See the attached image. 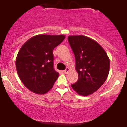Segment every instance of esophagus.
Wrapping results in <instances>:
<instances>
[{"mask_svg": "<svg viewBox=\"0 0 127 127\" xmlns=\"http://www.w3.org/2000/svg\"><path fill=\"white\" fill-rule=\"evenodd\" d=\"M70 71V69L69 68V67H67L66 69H65L64 70V72L65 73H68L69 71Z\"/></svg>", "mask_w": 127, "mask_h": 127, "instance_id": "obj_1", "label": "esophagus"}]
</instances>
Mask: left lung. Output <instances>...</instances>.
I'll use <instances>...</instances> for the list:
<instances>
[{
	"label": "left lung",
	"instance_id": "1",
	"mask_svg": "<svg viewBox=\"0 0 127 127\" xmlns=\"http://www.w3.org/2000/svg\"><path fill=\"white\" fill-rule=\"evenodd\" d=\"M68 41L75 54V69L79 74L77 82L71 87L81 96H89L106 81L110 61L104 48L88 36L70 35Z\"/></svg>",
	"mask_w": 127,
	"mask_h": 127
}]
</instances>
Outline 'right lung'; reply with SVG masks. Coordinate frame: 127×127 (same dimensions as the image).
<instances>
[{"label": "right lung", "mask_w": 127, "mask_h": 127, "mask_svg": "<svg viewBox=\"0 0 127 127\" xmlns=\"http://www.w3.org/2000/svg\"><path fill=\"white\" fill-rule=\"evenodd\" d=\"M64 38V35H38L21 47L16 57V69L29 91L42 94L52 88L59 76L54 69L52 52Z\"/></svg>", "instance_id": "1"}]
</instances>
